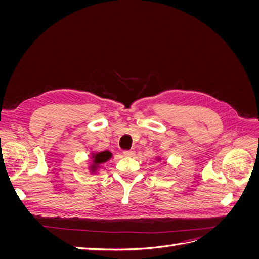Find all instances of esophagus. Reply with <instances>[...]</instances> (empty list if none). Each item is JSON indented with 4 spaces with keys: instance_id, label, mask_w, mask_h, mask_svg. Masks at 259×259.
Masks as SVG:
<instances>
[{
    "instance_id": "1",
    "label": "esophagus",
    "mask_w": 259,
    "mask_h": 259,
    "mask_svg": "<svg viewBox=\"0 0 259 259\" xmlns=\"http://www.w3.org/2000/svg\"><path fill=\"white\" fill-rule=\"evenodd\" d=\"M123 154L125 156H130V158H132V156L135 155V151L134 150H124Z\"/></svg>"
}]
</instances>
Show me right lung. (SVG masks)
I'll return each mask as SVG.
<instances>
[{
  "mask_svg": "<svg viewBox=\"0 0 259 259\" xmlns=\"http://www.w3.org/2000/svg\"><path fill=\"white\" fill-rule=\"evenodd\" d=\"M112 156L110 151H103V152H96V153H93L92 154V158H93V165L91 166L92 171H95L97 169V167L100 165V164H103L105 162H107L109 159H110Z\"/></svg>",
  "mask_w": 259,
  "mask_h": 259,
  "instance_id": "add662e5",
  "label": "right lung"
}]
</instances>
